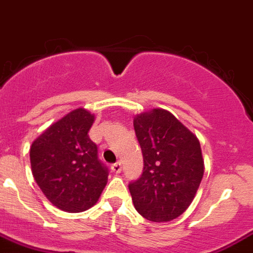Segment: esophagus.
Here are the masks:
<instances>
[{"label":"esophagus","instance_id":"34e87169","mask_svg":"<svg viewBox=\"0 0 253 253\" xmlns=\"http://www.w3.org/2000/svg\"><path fill=\"white\" fill-rule=\"evenodd\" d=\"M111 169H112V171H114V173H121V171H122V163L121 162L113 163V165L111 166Z\"/></svg>","mask_w":253,"mask_h":253}]
</instances>
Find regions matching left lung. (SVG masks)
<instances>
[{
    "label": "left lung",
    "instance_id": "obj_1",
    "mask_svg": "<svg viewBox=\"0 0 253 253\" xmlns=\"http://www.w3.org/2000/svg\"><path fill=\"white\" fill-rule=\"evenodd\" d=\"M144 156V171L130 181L137 212L152 222H169L183 214L204 176V158L197 137L170 112L153 109L134 118Z\"/></svg>",
    "mask_w": 253,
    "mask_h": 253
}]
</instances>
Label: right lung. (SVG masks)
I'll use <instances>...</instances> for the list:
<instances>
[{"label":"right lung","mask_w":253,"mask_h":253,"mask_svg":"<svg viewBox=\"0 0 253 253\" xmlns=\"http://www.w3.org/2000/svg\"><path fill=\"white\" fill-rule=\"evenodd\" d=\"M95 117L78 108L47 127L30 147L35 181L52 205L69 213L86 211L97 202L108 179L88 137Z\"/></svg>","instance_id":"right-lung-1"}]
</instances>
